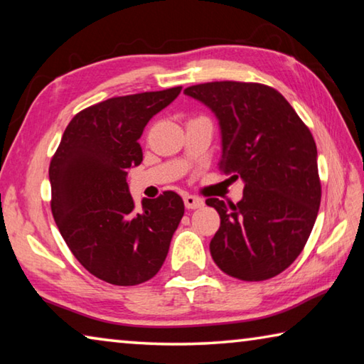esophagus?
Listing matches in <instances>:
<instances>
[{
  "label": "esophagus",
  "mask_w": 364,
  "mask_h": 364,
  "mask_svg": "<svg viewBox=\"0 0 364 364\" xmlns=\"http://www.w3.org/2000/svg\"><path fill=\"white\" fill-rule=\"evenodd\" d=\"M183 200H184V205H186V209H200V207L204 205V200L203 199H199V198H196V196H189V194H186L183 198Z\"/></svg>",
  "instance_id": "34e87169"
}]
</instances>
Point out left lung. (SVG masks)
I'll return each mask as SVG.
<instances>
[{"mask_svg": "<svg viewBox=\"0 0 364 364\" xmlns=\"http://www.w3.org/2000/svg\"><path fill=\"white\" fill-rule=\"evenodd\" d=\"M220 126L223 175L245 183L240 203L207 199L220 215L213 262L246 282L272 279L303 251L321 204L317 149L306 124L269 85L207 82L184 89Z\"/></svg>", "mask_w": 364, "mask_h": 364, "instance_id": "left-lung-1", "label": "left lung"}]
</instances>
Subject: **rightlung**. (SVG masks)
<instances>
[{
    "label": "right lung",
    "mask_w": 364,
    "mask_h": 364,
    "mask_svg": "<svg viewBox=\"0 0 364 364\" xmlns=\"http://www.w3.org/2000/svg\"><path fill=\"white\" fill-rule=\"evenodd\" d=\"M181 87L114 97L71 119L50 164L51 212L74 257L112 285L151 280L168 255L184 204L173 191L142 199L137 209L126 183L141 165L146 124Z\"/></svg>",
    "instance_id": "right-lung-1"
}]
</instances>
